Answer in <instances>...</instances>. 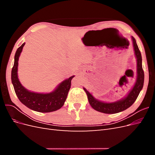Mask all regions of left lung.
Segmentation results:
<instances>
[{"instance_id": "left-lung-1", "label": "left lung", "mask_w": 155, "mask_h": 155, "mask_svg": "<svg viewBox=\"0 0 155 155\" xmlns=\"http://www.w3.org/2000/svg\"><path fill=\"white\" fill-rule=\"evenodd\" d=\"M132 41L134 54L137 61V78L134 87L131 89L127 96L124 99L112 103H105L96 100L85 88L83 87L84 91H85L87 95L89 104L96 110L105 114L118 113V112L128 109L137 99L139 94L143 86L144 72L142 68V55L137 44V42H136V40L133 37H132Z\"/></svg>"}]
</instances>
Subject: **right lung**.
I'll use <instances>...</instances> for the list:
<instances>
[{
	"label": "right lung",
	"mask_w": 155,
	"mask_h": 155,
	"mask_svg": "<svg viewBox=\"0 0 155 155\" xmlns=\"http://www.w3.org/2000/svg\"><path fill=\"white\" fill-rule=\"evenodd\" d=\"M25 45L24 43L17 50L12 70V82L17 97L22 104L37 112H50L61 109L67 99L71 86V80L74 76L65 79L50 93L41 94L28 91L21 85L17 75L18 58Z\"/></svg>",
	"instance_id": "obj_1"
}]
</instances>
